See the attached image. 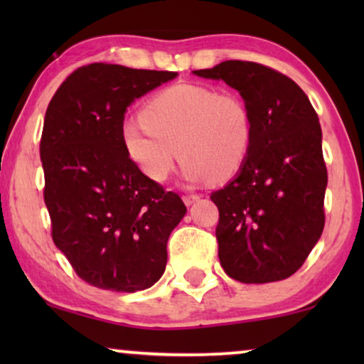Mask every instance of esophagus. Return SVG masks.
I'll list each match as a JSON object with an SVG mask.
<instances>
[{"mask_svg":"<svg viewBox=\"0 0 364 364\" xmlns=\"http://www.w3.org/2000/svg\"><path fill=\"white\" fill-rule=\"evenodd\" d=\"M200 196H197V193H188V196H183V203H186L187 207H191L192 203H196Z\"/></svg>","mask_w":364,"mask_h":364,"instance_id":"1","label":"esophagus"}]
</instances>
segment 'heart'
I'll list each match as a JSON object with an SVG mask.
<instances>
[{
  "label": "heart",
  "mask_w": 364,
  "mask_h": 364,
  "mask_svg": "<svg viewBox=\"0 0 364 364\" xmlns=\"http://www.w3.org/2000/svg\"><path fill=\"white\" fill-rule=\"evenodd\" d=\"M141 121L122 126L127 156L144 176L164 182L178 156L188 182L227 181L247 162L253 144V119L235 92L202 84H173L142 109Z\"/></svg>",
  "instance_id": "obj_1"
}]
</instances>
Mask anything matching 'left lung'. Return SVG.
Masks as SVG:
<instances>
[{"label":"left lung","instance_id":"8db88e82","mask_svg":"<svg viewBox=\"0 0 364 364\" xmlns=\"http://www.w3.org/2000/svg\"><path fill=\"white\" fill-rule=\"evenodd\" d=\"M193 74L237 89L253 119L247 162L210 196L220 265L242 283L285 280L325 227L328 173L315 109L295 81L263 64L223 61Z\"/></svg>","mask_w":364,"mask_h":364}]
</instances>
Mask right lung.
Segmentation results:
<instances>
[{
    "instance_id": "right-lung-1",
    "label": "right lung",
    "mask_w": 364,
    "mask_h": 364,
    "mask_svg": "<svg viewBox=\"0 0 364 364\" xmlns=\"http://www.w3.org/2000/svg\"><path fill=\"white\" fill-rule=\"evenodd\" d=\"M177 73L94 63L49 102L41 144L51 235L79 278L111 291L152 287L187 208L139 171L122 142L127 107Z\"/></svg>"
}]
</instances>
